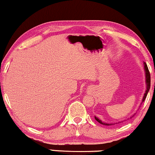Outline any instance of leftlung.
<instances>
[{
	"label": "left lung",
	"instance_id": "1",
	"mask_svg": "<svg viewBox=\"0 0 155 155\" xmlns=\"http://www.w3.org/2000/svg\"><path fill=\"white\" fill-rule=\"evenodd\" d=\"M143 66H144V71H145V77H146V85H147V89H146V91H145V93L144 95H143V99H142V102H141V104L145 100V98L147 97V93H148L149 89H150V84H151V79H150V74H149V69H148V67H147V65L145 63H143ZM140 104V105H141ZM130 117V118H131ZM95 119L97 121V122H99V123L102 124H104V125H112V124H117V123H106V122H102L100 119L97 118V117H96L95 116ZM129 120V119H128ZM123 121H122V122H118V123H120V122H122Z\"/></svg>",
	"mask_w": 155,
	"mask_h": 155
}]
</instances>
